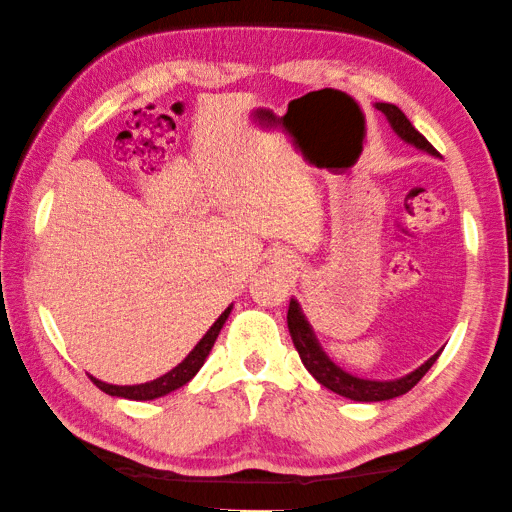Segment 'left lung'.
<instances>
[{
  "instance_id": "8db88e82",
  "label": "left lung",
  "mask_w": 512,
  "mask_h": 512,
  "mask_svg": "<svg viewBox=\"0 0 512 512\" xmlns=\"http://www.w3.org/2000/svg\"><path fill=\"white\" fill-rule=\"evenodd\" d=\"M376 108H379V111L388 117L390 127L395 129V133L401 140L417 149H422V152H426V154L440 156L438 152H435V147L431 145V142L426 140L422 133L413 127V124H410V120L404 113H401L399 106L376 104ZM288 329L292 335V342H295V347L299 351L301 363H304L306 370L315 376L317 383H322L324 388L333 390L335 395L354 399V401H385V399H395V397L406 395V392L410 388H415V385L420 383L422 376L431 370L433 363L438 360L440 351H442L440 349L438 354H433L424 365L417 367L415 372L401 376V379L370 381V379H358V376L345 372L342 367L335 365L329 356H326V351L322 349V345L315 338L313 326L308 324L306 315L301 313V306L297 304V299H290Z\"/></svg>"
}]
</instances>
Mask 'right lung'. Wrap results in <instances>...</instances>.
Here are the masks:
<instances>
[{"mask_svg":"<svg viewBox=\"0 0 512 512\" xmlns=\"http://www.w3.org/2000/svg\"><path fill=\"white\" fill-rule=\"evenodd\" d=\"M231 308L233 306L226 308V311L220 317H217L215 324L206 331L204 338L197 342L195 349H192L190 354L183 358L177 367H174V370H170L163 376H158V379L149 381V383H140V385H113V383L99 381V379H95V376H90V381L95 383L99 390L106 392V395L133 399V401H149V399H158V397L170 395V392L179 390L181 385H186L192 379V376H195L201 370V365H204V360L208 358V354H211L217 335H220L226 317H229V313H231Z\"/></svg>","mask_w":512,"mask_h":512,"instance_id":"right-lung-1","label":"right lung"}]
</instances>
